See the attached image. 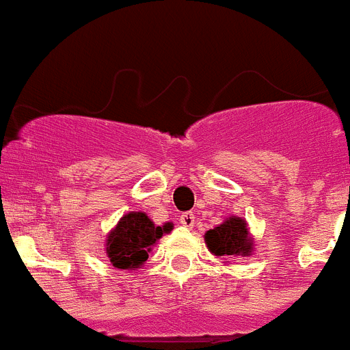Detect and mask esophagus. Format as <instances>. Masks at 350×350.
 <instances>
[{
	"label": "esophagus",
	"mask_w": 350,
	"mask_h": 350,
	"mask_svg": "<svg viewBox=\"0 0 350 350\" xmlns=\"http://www.w3.org/2000/svg\"><path fill=\"white\" fill-rule=\"evenodd\" d=\"M178 221H180L182 226L193 228V226H195V214H193V212H184V214H180Z\"/></svg>",
	"instance_id": "esophagus-1"
}]
</instances>
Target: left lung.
I'll list each match as a JSON object with an SVG mask.
<instances>
[{
	"label": "left lung",
	"instance_id": "8db88e82",
	"mask_svg": "<svg viewBox=\"0 0 350 350\" xmlns=\"http://www.w3.org/2000/svg\"><path fill=\"white\" fill-rule=\"evenodd\" d=\"M205 243L211 253L216 256H247L252 253V239L247 237L246 221L241 217H230L223 225L208 230Z\"/></svg>",
	"mask_w": 350,
	"mask_h": 350
}]
</instances>
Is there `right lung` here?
Instances as JSON below:
<instances>
[{
  "instance_id": "1",
  "label": "right lung",
  "mask_w": 350,
  "mask_h": 350,
  "mask_svg": "<svg viewBox=\"0 0 350 350\" xmlns=\"http://www.w3.org/2000/svg\"><path fill=\"white\" fill-rule=\"evenodd\" d=\"M170 230V223L155 226L143 212H129L107 235L106 253L116 269H136L146 262L155 241Z\"/></svg>"
}]
</instances>
